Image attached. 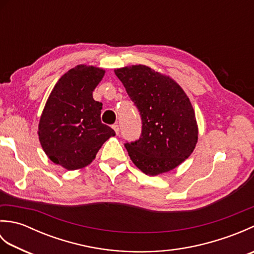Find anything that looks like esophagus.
Masks as SVG:
<instances>
[{"label":"esophagus","mask_w":254,"mask_h":254,"mask_svg":"<svg viewBox=\"0 0 254 254\" xmlns=\"http://www.w3.org/2000/svg\"><path fill=\"white\" fill-rule=\"evenodd\" d=\"M112 128H113V130H115L116 134L118 135L119 132H120V128H119V126H118V124H117V123H116V124H113V126H112Z\"/></svg>","instance_id":"1"}]
</instances>
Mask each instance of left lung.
<instances>
[{"mask_svg": "<svg viewBox=\"0 0 254 254\" xmlns=\"http://www.w3.org/2000/svg\"><path fill=\"white\" fill-rule=\"evenodd\" d=\"M115 73L142 117L138 141L126 143L128 156L148 176H158L181 165L198 138L193 106L174 78L143 64L116 68Z\"/></svg>", "mask_w": 254, "mask_h": 254, "instance_id": "obj_1", "label": "left lung"}]
</instances>
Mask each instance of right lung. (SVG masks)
Segmentation results:
<instances>
[{
	"label": "right lung",
	"instance_id": "obj_1",
	"mask_svg": "<svg viewBox=\"0 0 254 254\" xmlns=\"http://www.w3.org/2000/svg\"><path fill=\"white\" fill-rule=\"evenodd\" d=\"M105 73L101 67L78 64L62 75L48 97L38 137L48 158L64 169L88 166L102 144L116 135L101 123L102 104L93 98Z\"/></svg>",
	"mask_w": 254,
	"mask_h": 254
}]
</instances>
